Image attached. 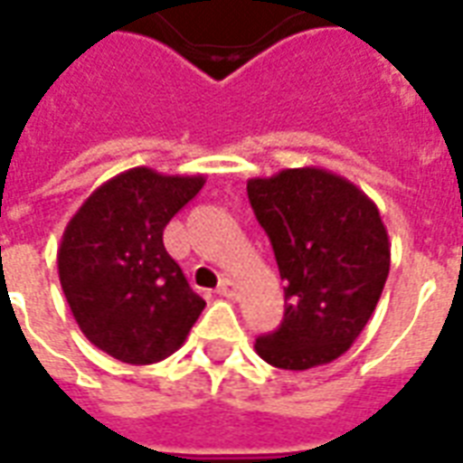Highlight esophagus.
Wrapping results in <instances>:
<instances>
[{
    "mask_svg": "<svg viewBox=\"0 0 463 463\" xmlns=\"http://www.w3.org/2000/svg\"><path fill=\"white\" fill-rule=\"evenodd\" d=\"M238 292H241V289H238V284L231 282V279H222V282L218 284V294H221V297H225V299H235V297H238Z\"/></svg>",
    "mask_w": 463,
    "mask_h": 463,
    "instance_id": "obj_1",
    "label": "esophagus"
}]
</instances>
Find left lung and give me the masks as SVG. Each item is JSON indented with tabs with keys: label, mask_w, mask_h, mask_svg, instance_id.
I'll return each instance as SVG.
<instances>
[{
	"label": "left lung",
	"mask_w": 463,
	"mask_h": 463,
	"mask_svg": "<svg viewBox=\"0 0 463 463\" xmlns=\"http://www.w3.org/2000/svg\"><path fill=\"white\" fill-rule=\"evenodd\" d=\"M248 198L275 250L284 317L255 351L282 371L344 355L375 311L390 272L388 231L361 188L318 166L250 179Z\"/></svg>",
	"instance_id": "left-lung-1"
}]
</instances>
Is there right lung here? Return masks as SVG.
Instances as JSON below:
<instances>
[{
  "label": "right lung",
  "instance_id": "1",
  "mask_svg": "<svg viewBox=\"0 0 463 463\" xmlns=\"http://www.w3.org/2000/svg\"><path fill=\"white\" fill-rule=\"evenodd\" d=\"M205 176L137 166L85 198L63 231L58 277L92 345L132 365L179 351L205 301L164 248V228Z\"/></svg>",
  "mask_w": 463,
  "mask_h": 463
}]
</instances>
